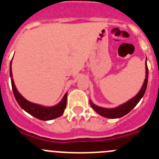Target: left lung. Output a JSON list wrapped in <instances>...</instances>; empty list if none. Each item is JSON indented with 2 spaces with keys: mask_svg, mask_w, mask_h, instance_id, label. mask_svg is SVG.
I'll return each instance as SVG.
<instances>
[{
  "mask_svg": "<svg viewBox=\"0 0 159 159\" xmlns=\"http://www.w3.org/2000/svg\"><path fill=\"white\" fill-rule=\"evenodd\" d=\"M147 64V63H146ZM147 82H148V67L147 65L146 64V79L145 81H144V84H143V87H142L140 92L137 94V95L131 99L130 100H129L128 102H127L124 104L121 105V106L118 107L116 108H111V109H107V108H102L99 107L98 106H95L92 103L91 101H90V103H91V106L93 108L94 110L97 112L98 114H99L100 116H103V117L109 118V119H117V118H120L124 116L125 115H127V113L130 111L134 107L137 105V103L140 101V99H142V97L144 95L146 92V89H147Z\"/></svg>",
  "mask_w": 159,
  "mask_h": 159,
  "instance_id": "left-lung-1",
  "label": "left lung"
}]
</instances>
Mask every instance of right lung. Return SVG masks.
I'll return each instance as SVG.
<instances>
[{"label": "right lung", "instance_id": "obj_1", "mask_svg": "<svg viewBox=\"0 0 159 159\" xmlns=\"http://www.w3.org/2000/svg\"><path fill=\"white\" fill-rule=\"evenodd\" d=\"M12 63V61H11ZM11 66V64H10ZM10 76L12 78V68L10 67ZM11 83H12V88L13 92L15 99L17 101L18 104L23 108L25 111H27L32 116L36 117V119H40V120H51V119H56V118L60 117L62 116L64 113V109L67 105V94H65L63 98L62 101L57 104V106L52 107H45L40 105L35 104L32 102H29L24 98L22 95H20L19 92H17L15 84H14L13 80L11 79Z\"/></svg>", "mask_w": 159, "mask_h": 159}]
</instances>
